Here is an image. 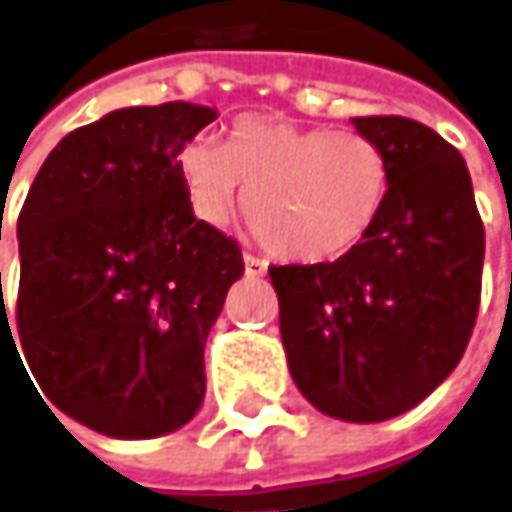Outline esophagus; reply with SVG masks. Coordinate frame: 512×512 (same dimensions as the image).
I'll return each mask as SVG.
<instances>
[{"instance_id": "34e87169", "label": "esophagus", "mask_w": 512, "mask_h": 512, "mask_svg": "<svg viewBox=\"0 0 512 512\" xmlns=\"http://www.w3.org/2000/svg\"><path fill=\"white\" fill-rule=\"evenodd\" d=\"M243 266H246V274H249V277H263V274H266V263L255 255H243Z\"/></svg>"}]
</instances>
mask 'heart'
I'll list each match as a JSON object with an SVG mask.
<instances>
[{"instance_id":"obj_1","label":"heart","mask_w":512,"mask_h":512,"mask_svg":"<svg viewBox=\"0 0 512 512\" xmlns=\"http://www.w3.org/2000/svg\"><path fill=\"white\" fill-rule=\"evenodd\" d=\"M175 167L203 223H229L246 192L257 240L294 263L354 252L388 195V158L374 138L277 115H240L223 144L212 135L189 138Z\"/></svg>"}]
</instances>
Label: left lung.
Masks as SVG:
<instances>
[{
    "mask_svg": "<svg viewBox=\"0 0 512 512\" xmlns=\"http://www.w3.org/2000/svg\"><path fill=\"white\" fill-rule=\"evenodd\" d=\"M388 158L368 238L334 263L269 266L294 385L320 414L385 422L436 391L465 354L485 226L465 158L402 115L351 118Z\"/></svg>",
    "mask_w": 512,
    "mask_h": 512,
    "instance_id": "left-lung-1",
    "label": "left lung"
}]
</instances>
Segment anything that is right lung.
Segmentation results:
<instances>
[{
    "mask_svg": "<svg viewBox=\"0 0 512 512\" xmlns=\"http://www.w3.org/2000/svg\"><path fill=\"white\" fill-rule=\"evenodd\" d=\"M215 118L169 101L73 130L16 223L30 374L62 414L104 436L178 431L206 394L203 345L243 257L195 218L175 158Z\"/></svg>",
    "mask_w": 512,
    "mask_h": 512,
    "instance_id": "add662e5",
    "label": "right lung"
}]
</instances>
